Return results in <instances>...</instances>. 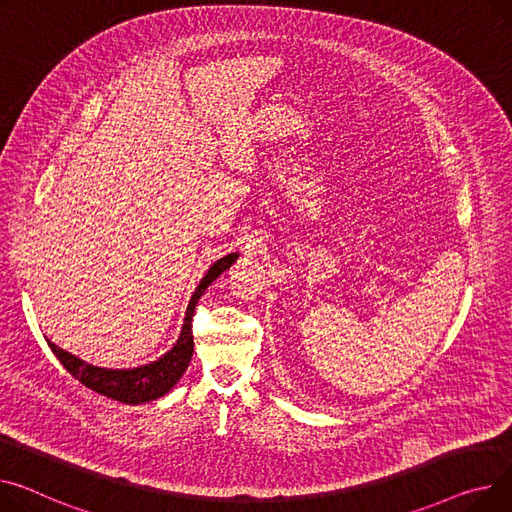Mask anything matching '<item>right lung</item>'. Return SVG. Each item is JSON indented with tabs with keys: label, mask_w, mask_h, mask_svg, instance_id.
Wrapping results in <instances>:
<instances>
[{
	"label": "right lung",
	"mask_w": 512,
	"mask_h": 512,
	"mask_svg": "<svg viewBox=\"0 0 512 512\" xmlns=\"http://www.w3.org/2000/svg\"><path fill=\"white\" fill-rule=\"evenodd\" d=\"M236 259H238V253H230L222 259H218L208 269V274L203 276V280L199 282V286L195 288V292L189 300L185 323H183V329H181V335L177 339L175 348L166 352L156 362H150V364L138 366V368H127V370L100 368V366H92V364L80 360L78 356H74L70 352L57 348L53 342H49V339H47V344L53 350V354L57 356V360L65 366V370L70 372L72 377H76L82 385H86L88 389L105 395V397L123 401V403H131V405L154 401L179 383V379L183 377V372L187 370V366L191 362V356H193L191 321H193L197 300L201 298L203 292L208 290V286L222 274V271H226Z\"/></svg>",
	"instance_id": "obj_1"
}]
</instances>
